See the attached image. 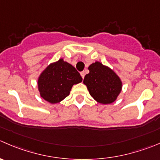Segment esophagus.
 I'll return each instance as SVG.
<instances>
[{
    "label": "esophagus",
    "instance_id": "1",
    "mask_svg": "<svg viewBox=\"0 0 160 160\" xmlns=\"http://www.w3.org/2000/svg\"><path fill=\"white\" fill-rule=\"evenodd\" d=\"M80 75H81V77H82V78H84V76H85V72H80Z\"/></svg>",
    "mask_w": 160,
    "mask_h": 160
}]
</instances>
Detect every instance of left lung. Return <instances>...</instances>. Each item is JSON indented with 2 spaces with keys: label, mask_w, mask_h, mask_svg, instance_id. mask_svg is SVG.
<instances>
[{
  "label": "left lung",
  "mask_w": 160,
  "mask_h": 160,
  "mask_svg": "<svg viewBox=\"0 0 160 160\" xmlns=\"http://www.w3.org/2000/svg\"><path fill=\"white\" fill-rule=\"evenodd\" d=\"M89 73L85 76L83 83L91 97L103 105L116 100L122 91V81L112 69L99 62L90 65Z\"/></svg>",
  "instance_id": "1"
}]
</instances>
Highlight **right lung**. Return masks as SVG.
<instances>
[{
    "label": "right lung",
    "instance_id": "obj_1",
    "mask_svg": "<svg viewBox=\"0 0 160 160\" xmlns=\"http://www.w3.org/2000/svg\"><path fill=\"white\" fill-rule=\"evenodd\" d=\"M82 80L81 76L75 67L60 58L48 65L39 76L38 91L43 99L56 104L66 98L72 86Z\"/></svg>",
    "mask_w": 160,
    "mask_h": 160
}]
</instances>
